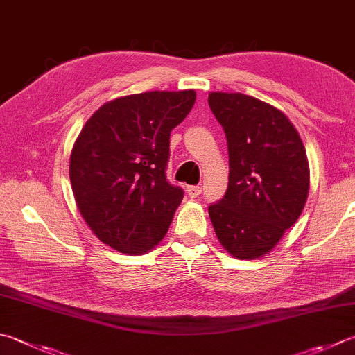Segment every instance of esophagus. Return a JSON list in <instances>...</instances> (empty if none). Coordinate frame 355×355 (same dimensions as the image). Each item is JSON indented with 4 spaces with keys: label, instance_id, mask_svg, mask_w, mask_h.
Listing matches in <instances>:
<instances>
[{
    "label": "esophagus",
    "instance_id": "esophagus-1",
    "mask_svg": "<svg viewBox=\"0 0 355 355\" xmlns=\"http://www.w3.org/2000/svg\"><path fill=\"white\" fill-rule=\"evenodd\" d=\"M200 191H202V189H200L199 185H190L187 187V193H189L190 198H198L200 195Z\"/></svg>",
    "mask_w": 355,
    "mask_h": 355
}]
</instances>
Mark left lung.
Wrapping results in <instances>:
<instances>
[{"label": "left lung", "mask_w": 355, "mask_h": 355, "mask_svg": "<svg viewBox=\"0 0 355 355\" xmlns=\"http://www.w3.org/2000/svg\"><path fill=\"white\" fill-rule=\"evenodd\" d=\"M229 146V187L209 207L220 245L238 259L264 257L302 215L309 162L284 112L241 92H210Z\"/></svg>", "instance_id": "1"}]
</instances>
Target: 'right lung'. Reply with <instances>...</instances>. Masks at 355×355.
<instances>
[{"label": "right lung", "instance_id": "obj_1", "mask_svg": "<svg viewBox=\"0 0 355 355\" xmlns=\"http://www.w3.org/2000/svg\"><path fill=\"white\" fill-rule=\"evenodd\" d=\"M196 92L150 91L106 102L72 146L69 178L94 235L122 253L144 255L164 239L184 198L165 178L170 132Z\"/></svg>", "mask_w": 355, "mask_h": 355}]
</instances>
